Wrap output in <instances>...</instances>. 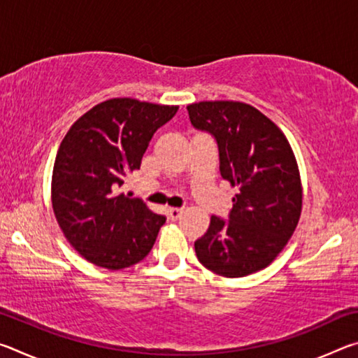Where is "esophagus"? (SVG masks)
Wrapping results in <instances>:
<instances>
[{"label":"esophagus","instance_id":"esophagus-1","mask_svg":"<svg viewBox=\"0 0 358 358\" xmlns=\"http://www.w3.org/2000/svg\"><path fill=\"white\" fill-rule=\"evenodd\" d=\"M181 213H183V210H181V208H169L167 210V215H169V217H171L172 221H177L178 217L181 216Z\"/></svg>","mask_w":358,"mask_h":358}]
</instances>
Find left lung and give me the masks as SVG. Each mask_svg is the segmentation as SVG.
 I'll list each match as a JSON object with an SVG mask.
<instances>
[{"label":"left lung","mask_w":358,"mask_h":358,"mask_svg":"<svg viewBox=\"0 0 358 358\" xmlns=\"http://www.w3.org/2000/svg\"><path fill=\"white\" fill-rule=\"evenodd\" d=\"M194 128L215 138L220 172L238 192L229 220L211 216L194 248L216 275L241 278L273 262L300 220L301 183L281 129L257 108L235 101L187 106Z\"/></svg>","instance_id":"obj_1"}]
</instances>
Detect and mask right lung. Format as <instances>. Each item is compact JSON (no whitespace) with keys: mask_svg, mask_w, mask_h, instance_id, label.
I'll return each mask as SVG.
<instances>
[{"mask_svg":"<svg viewBox=\"0 0 358 358\" xmlns=\"http://www.w3.org/2000/svg\"><path fill=\"white\" fill-rule=\"evenodd\" d=\"M178 112L131 98L101 102L71 126L52 177V205L64 237L90 262L121 270L148 256L164 215L120 192L141 169L155 132Z\"/></svg>","mask_w":358,"mask_h":358,"instance_id":"1","label":"right lung"}]
</instances>
